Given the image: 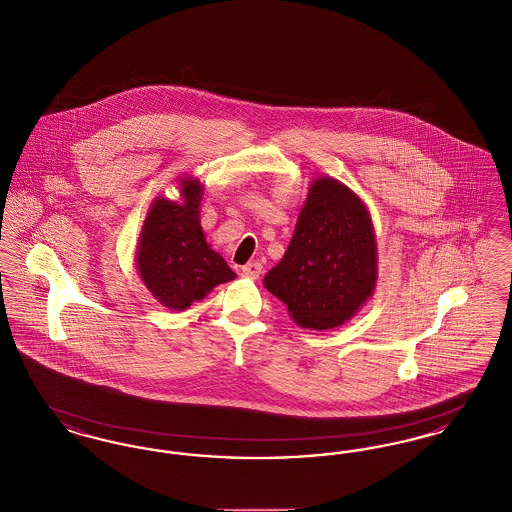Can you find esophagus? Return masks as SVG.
Instances as JSON below:
<instances>
[{"label": "esophagus", "instance_id": "esophagus-1", "mask_svg": "<svg viewBox=\"0 0 512 512\" xmlns=\"http://www.w3.org/2000/svg\"><path fill=\"white\" fill-rule=\"evenodd\" d=\"M261 263H257V261H253V263H247L242 267V274L247 276V278H251V280H255V278H259V274H261Z\"/></svg>", "mask_w": 512, "mask_h": 512}]
</instances>
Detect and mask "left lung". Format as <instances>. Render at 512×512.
<instances>
[{
  "mask_svg": "<svg viewBox=\"0 0 512 512\" xmlns=\"http://www.w3.org/2000/svg\"><path fill=\"white\" fill-rule=\"evenodd\" d=\"M376 278V238L365 203L334 178L313 180L292 242L268 270L265 288L286 303L297 326L330 330L355 317Z\"/></svg>",
  "mask_w": 512,
  "mask_h": 512,
  "instance_id": "8db88e82",
  "label": "left lung"
}]
</instances>
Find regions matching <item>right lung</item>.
Returning <instances> with one entry per match:
<instances>
[{
    "label": "right lung",
    "mask_w": 512,
    "mask_h": 512,
    "mask_svg": "<svg viewBox=\"0 0 512 512\" xmlns=\"http://www.w3.org/2000/svg\"><path fill=\"white\" fill-rule=\"evenodd\" d=\"M180 195V203L165 197L151 203L136 251L147 290L174 311L188 309L215 286L236 278V272L205 242L199 222L201 182L182 178Z\"/></svg>",
    "instance_id": "right-lung-1"
}]
</instances>
